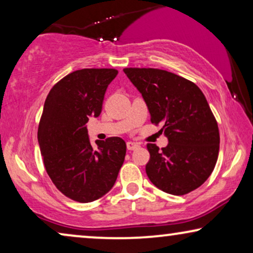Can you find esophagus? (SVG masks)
<instances>
[{
    "label": "esophagus",
    "instance_id": "34e87169",
    "mask_svg": "<svg viewBox=\"0 0 253 253\" xmlns=\"http://www.w3.org/2000/svg\"><path fill=\"white\" fill-rule=\"evenodd\" d=\"M126 147L129 151H133V150H136V148L139 147V144L134 143V141H127Z\"/></svg>",
    "mask_w": 253,
    "mask_h": 253
}]
</instances>
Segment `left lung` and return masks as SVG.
<instances>
[{
  "label": "left lung",
  "instance_id": "obj_1",
  "mask_svg": "<svg viewBox=\"0 0 253 253\" xmlns=\"http://www.w3.org/2000/svg\"><path fill=\"white\" fill-rule=\"evenodd\" d=\"M123 71L143 96L151 122L161 124L168 139L162 150L147 144L150 181L174 196L199 188L215 167L220 145L219 127L204 93L192 82L160 69Z\"/></svg>",
  "mask_w": 253,
  "mask_h": 253
}]
</instances>
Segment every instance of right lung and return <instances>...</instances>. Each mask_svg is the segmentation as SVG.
<instances>
[{
	"instance_id": "add662e5",
	"label": "right lung",
	"mask_w": 253,
	"mask_h": 253,
	"mask_svg": "<svg viewBox=\"0 0 253 253\" xmlns=\"http://www.w3.org/2000/svg\"><path fill=\"white\" fill-rule=\"evenodd\" d=\"M115 69H82L61 79L44 101L38 143L55 186L72 200L91 203L115 184L126 153L122 138L95 140L86 123L101 113L103 96Z\"/></svg>"
}]
</instances>
